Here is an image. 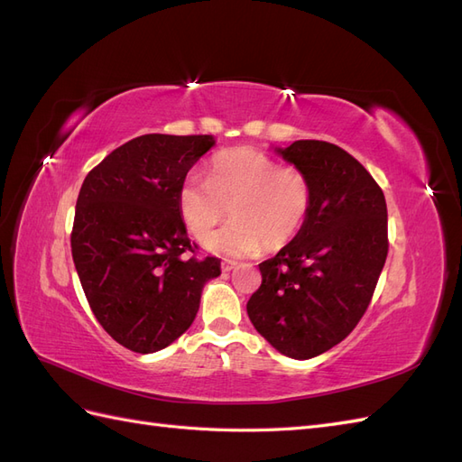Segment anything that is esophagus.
<instances>
[{
	"instance_id": "esophagus-1",
	"label": "esophagus",
	"mask_w": 462,
	"mask_h": 462,
	"mask_svg": "<svg viewBox=\"0 0 462 462\" xmlns=\"http://www.w3.org/2000/svg\"><path fill=\"white\" fill-rule=\"evenodd\" d=\"M235 265H236V262H233V260H223V262H221V270H223V272H231V270L235 268Z\"/></svg>"
}]
</instances>
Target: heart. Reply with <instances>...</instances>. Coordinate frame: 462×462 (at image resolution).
Segmentation results:
<instances>
[{
    "instance_id": "b5f03b06",
    "label": "heart",
    "mask_w": 462,
    "mask_h": 462,
    "mask_svg": "<svg viewBox=\"0 0 462 462\" xmlns=\"http://www.w3.org/2000/svg\"><path fill=\"white\" fill-rule=\"evenodd\" d=\"M312 206V183L295 165H283L256 148L217 153L208 179L190 173L179 190V212L194 236H204L226 215L234 219L206 236L209 253L253 256L287 246Z\"/></svg>"
}]
</instances>
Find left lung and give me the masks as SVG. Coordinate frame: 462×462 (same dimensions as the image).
Wrapping results in <instances>:
<instances>
[{
    "label": "left lung",
    "mask_w": 462,
    "mask_h": 462,
    "mask_svg": "<svg viewBox=\"0 0 462 462\" xmlns=\"http://www.w3.org/2000/svg\"><path fill=\"white\" fill-rule=\"evenodd\" d=\"M309 175L312 206L302 229L258 263L246 312L279 353L306 360L329 351L365 316L387 258V206L358 160L324 141L275 148Z\"/></svg>",
    "instance_id": "8db88e82"
}]
</instances>
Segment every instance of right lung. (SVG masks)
I'll return each instance as SVG.
<instances>
[{
    "label": "right lung",
    "instance_id": "1",
    "mask_svg": "<svg viewBox=\"0 0 462 462\" xmlns=\"http://www.w3.org/2000/svg\"><path fill=\"white\" fill-rule=\"evenodd\" d=\"M212 134H143L106 156L80 187L73 262L100 326L133 353H156L197 318L216 256L197 258L179 212L190 167Z\"/></svg>",
    "mask_w": 462,
    "mask_h": 462
}]
</instances>
